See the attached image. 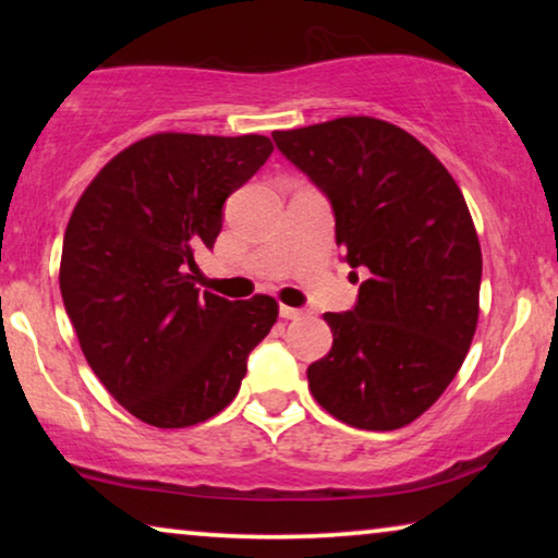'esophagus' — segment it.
<instances>
[{
	"mask_svg": "<svg viewBox=\"0 0 558 558\" xmlns=\"http://www.w3.org/2000/svg\"><path fill=\"white\" fill-rule=\"evenodd\" d=\"M279 315L284 317V319H300L304 312L302 310H296V307H287V304H281L279 307Z\"/></svg>",
	"mask_w": 558,
	"mask_h": 558,
	"instance_id": "34e87169",
	"label": "esophagus"
}]
</instances>
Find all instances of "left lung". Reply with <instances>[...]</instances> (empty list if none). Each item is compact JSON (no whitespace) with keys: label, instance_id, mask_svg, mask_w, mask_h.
I'll return each mask as SVG.
<instances>
[{"label":"left lung","instance_id":"left-lung-1","mask_svg":"<svg viewBox=\"0 0 558 558\" xmlns=\"http://www.w3.org/2000/svg\"><path fill=\"white\" fill-rule=\"evenodd\" d=\"M271 136L330 201L342 262L365 274L353 310L325 312L332 348L307 368L310 391L357 429H401L445 393L475 335L483 254L468 203L388 121L342 117Z\"/></svg>","mask_w":558,"mask_h":558}]
</instances>
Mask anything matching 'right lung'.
Wrapping results in <instances>:
<instances>
[{
    "label": "right lung",
    "mask_w": 558,
    "mask_h": 558,
    "mask_svg": "<svg viewBox=\"0 0 558 558\" xmlns=\"http://www.w3.org/2000/svg\"><path fill=\"white\" fill-rule=\"evenodd\" d=\"M271 151L258 134L147 136L96 174L68 220L65 312L98 380L142 422L182 429L223 411L277 323L271 296L195 287V251L213 248L226 197Z\"/></svg>",
    "instance_id": "1"
}]
</instances>
